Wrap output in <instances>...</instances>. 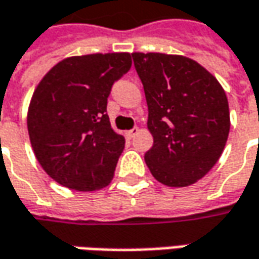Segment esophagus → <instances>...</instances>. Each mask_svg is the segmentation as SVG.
<instances>
[{
  "label": "esophagus",
  "mask_w": 259,
  "mask_h": 259,
  "mask_svg": "<svg viewBox=\"0 0 259 259\" xmlns=\"http://www.w3.org/2000/svg\"><path fill=\"white\" fill-rule=\"evenodd\" d=\"M138 133H139L138 127H133L132 130H127V132H126V136H127L129 139H133L136 135H138Z\"/></svg>",
  "instance_id": "esophagus-1"
}]
</instances>
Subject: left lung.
<instances>
[{"mask_svg": "<svg viewBox=\"0 0 259 259\" xmlns=\"http://www.w3.org/2000/svg\"><path fill=\"white\" fill-rule=\"evenodd\" d=\"M145 89L153 146L145 160L153 178L172 188L202 179L224 152L229 106L222 85L195 60L133 53Z\"/></svg>", "mask_w": 259, "mask_h": 259, "instance_id": "obj_1", "label": "left lung"}]
</instances>
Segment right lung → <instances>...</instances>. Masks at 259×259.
Here are the masks:
<instances>
[{"instance_id": "right-lung-1", "label": "right lung", "mask_w": 259, "mask_h": 259, "mask_svg": "<svg viewBox=\"0 0 259 259\" xmlns=\"http://www.w3.org/2000/svg\"><path fill=\"white\" fill-rule=\"evenodd\" d=\"M132 67L129 53L61 60L42 77L28 107L34 155L51 179L90 192L112 181L124 138L112 129L107 97Z\"/></svg>"}]
</instances>
